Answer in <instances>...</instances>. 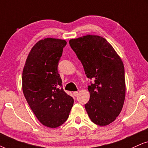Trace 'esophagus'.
<instances>
[{
	"label": "esophagus",
	"instance_id": "1",
	"mask_svg": "<svg viewBox=\"0 0 148 148\" xmlns=\"http://www.w3.org/2000/svg\"><path fill=\"white\" fill-rule=\"evenodd\" d=\"M73 95L75 97H77L78 96V92L77 91H75V92H73Z\"/></svg>",
	"mask_w": 148,
	"mask_h": 148
}]
</instances>
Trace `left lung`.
I'll list each match as a JSON object with an SVG mask.
<instances>
[{
	"instance_id": "obj_1",
	"label": "left lung",
	"mask_w": 148,
	"mask_h": 148,
	"mask_svg": "<svg viewBox=\"0 0 148 148\" xmlns=\"http://www.w3.org/2000/svg\"><path fill=\"white\" fill-rule=\"evenodd\" d=\"M90 82L85 108L94 123L104 126L120 114L125 95L123 62L105 38L88 35L69 41Z\"/></svg>"
}]
</instances>
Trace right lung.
I'll use <instances>...</instances> for the list:
<instances>
[{
  "instance_id": "1",
  "label": "right lung",
  "mask_w": 148,
  "mask_h": 148,
  "mask_svg": "<svg viewBox=\"0 0 148 148\" xmlns=\"http://www.w3.org/2000/svg\"><path fill=\"white\" fill-rule=\"evenodd\" d=\"M66 45L64 40L45 38L34 45L23 72V90L40 122L51 128L63 124L74 103L62 88L58 64Z\"/></svg>"
}]
</instances>
